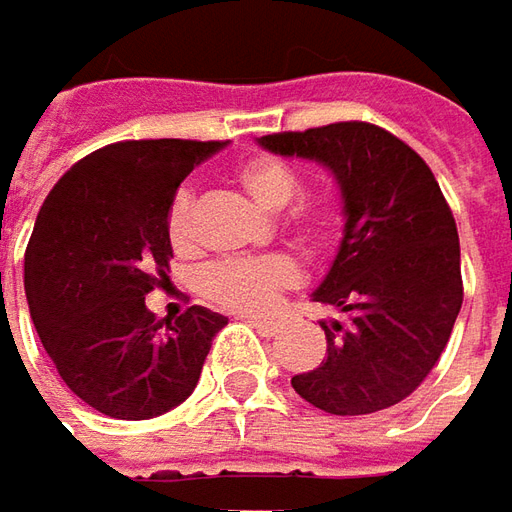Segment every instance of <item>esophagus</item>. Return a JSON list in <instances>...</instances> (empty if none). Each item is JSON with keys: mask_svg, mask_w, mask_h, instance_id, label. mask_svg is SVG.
Wrapping results in <instances>:
<instances>
[{"mask_svg": "<svg viewBox=\"0 0 512 512\" xmlns=\"http://www.w3.org/2000/svg\"><path fill=\"white\" fill-rule=\"evenodd\" d=\"M249 325L257 330V333H263V336H277L280 333V322H271V319H263V316H249Z\"/></svg>", "mask_w": 512, "mask_h": 512, "instance_id": "obj_1", "label": "esophagus"}]
</instances>
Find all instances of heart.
<instances>
[{
    "mask_svg": "<svg viewBox=\"0 0 512 512\" xmlns=\"http://www.w3.org/2000/svg\"><path fill=\"white\" fill-rule=\"evenodd\" d=\"M243 193L263 210H283V227L311 249H325L339 241L344 227V193L336 184H316L300 190L302 176L288 159L277 154H249L232 168ZM196 198L190 190H179L168 207L165 232L176 255L196 252ZM300 266L285 255L238 257L218 260L201 271V294L235 314L269 311L280 294L300 285Z\"/></svg>",
    "mask_w": 512,
    "mask_h": 512,
    "instance_id": "b5f03b06",
    "label": "heart"
}]
</instances>
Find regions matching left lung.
<instances>
[{"label": "left lung", "mask_w": 512, "mask_h": 512, "mask_svg": "<svg viewBox=\"0 0 512 512\" xmlns=\"http://www.w3.org/2000/svg\"><path fill=\"white\" fill-rule=\"evenodd\" d=\"M274 154L316 159L344 193V238L314 300L328 356L291 378L330 415H370L409 398L446 350L462 308L460 235L423 156L361 120L260 137Z\"/></svg>", "instance_id": "left-lung-1"}]
</instances>
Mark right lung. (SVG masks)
Listing matches in <instances>:
<instances>
[{"instance_id":"right-lung-1","label":"right lung","mask_w":512,"mask_h":512,"mask_svg":"<svg viewBox=\"0 0 512 512\" xmlns=\"http://www.w3.org/2000/svg\"><path fill=\"white\" fill-rule=\"evenodd\" d=\"M224 142L125 139L75 162L50 190L24 252L38 339L64 384L100 415L148 420L196 389L221 314L156 319L168 280L165 218L182 179Z\"/></svg>"}]
</instances>
